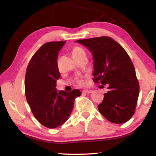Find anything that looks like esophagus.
Segmentation results:
<instances>
[{"label":"esophagus","mask_w":156,"mask_h":156,"mask_svg":"<svg viewBox=\"0 0 156 156\" xmlns=\"http://www.w3.org/2000/svg\"><path fill=\"white\" fill-rule=\"evenodd\" d=\"M93 92V90H89V89H84V90H83V93H91Z\"/></svg>","instance_id":"1"}]
</instances>
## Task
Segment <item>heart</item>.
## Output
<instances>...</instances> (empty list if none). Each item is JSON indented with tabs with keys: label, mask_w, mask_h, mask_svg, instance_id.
<instances>
[{
	"label": "heart",
	"mask_w": 156,
	"mask_h": 156,
	"mask_svg": "<svg viewBox=\"0 0 156 156\" xmlns=\"http://www.w3.org/2000/svg\"><path fill=\"white\" fill-rule=\"evenodd\" d=\"M72 55L73 58H76V57H78V56H82V55H86V52H85V50H84L83 48L76 46L73 48L72 52ZM78 83L80 84H84V80H83V79H78Z\"/></svg>",
	"instance_id": "1"
}]
</instances>
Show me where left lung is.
Masks as SVG:
<instances>
[{
	"instance_id": "left-lung-1",
	"label": "left lung",
	"mask_w": 156,
	"mask_h": 156,
	"mask_svg": "<svg viewBox=\"0 0 156 156\" xmlns=\"http://www.w3.org/2000/svg\"><path fill=\"white\" fill-rule=\"evenodd\" d=\"M93 58V80L108 87L98 105L100 113L110 122L123 123L134 114L139 84L135 69L123 48L109 37L79 39Z\"/></svg>"
}]
</instances>
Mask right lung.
Listing matches in <instances>:
<instances>
[{
	"mask_svg": "<svg viewBox=\"0 0 156 156\" xmlns=\"http://www.w3.org/2000/svg\"><path fill=\"white\" fill-rule=\"evenodd\" d=\"M66 41L44 44L31 58L25 76V94L33 115L41 125L56 128L68 119L78 89L58 91L56 80L61 77L57 57Z\"/></svg>",
	"mask_w": 156,
	"mask_h": 156,
	"instance_id": "obj_1",
	"label": "right lung"
}]
</instances>
